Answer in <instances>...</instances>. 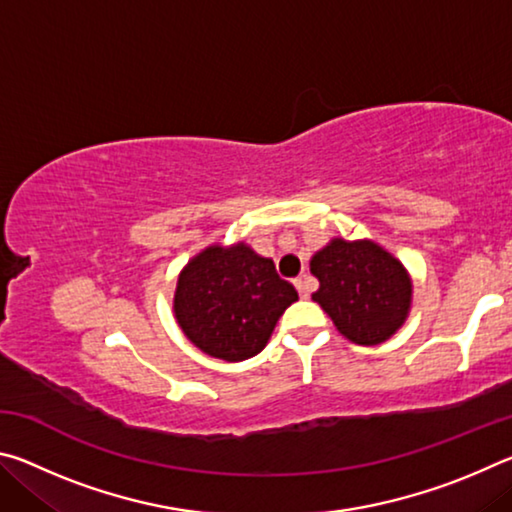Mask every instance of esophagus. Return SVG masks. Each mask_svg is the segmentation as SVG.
Segmentation results:
<instances>
[{"label": "esophagus", "mask_w": 512, "mask_h": 512, "mask_svg": "<svg viewBox=\"0 0 512 512\" xmlns=\"http://www.w3.org/2000/svg\"><path fill=\"white\" fill-rule=\"evenodd\" d=\"M296 289L300 293V298H309L311 296V280L307 275H300L296 280Z\"/></svg>", "instance_id": "obj_1"}]
</instances>
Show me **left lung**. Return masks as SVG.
Returning a JSON list of instances; mask_svg holds the SVG:
<instances>
[{"instance_id": "obj_1", "label": "left lung", "mask_w": 512, "mask_h": 512, "mask_svg": "<svg viewBox=\"0 0 512 512\" xmlns=\"http://www.w3.org/2000/svg\"><path fill=\"white\" fill-rule=\"evenodd\" d=\"M309 268L320 282L311 298L352 343H384L409 316L411 277L375 241L336 237L311 257Z\"/></svg>"}]
</instances>
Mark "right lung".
<instances>
[{"label": "right lung", "instance_id": "1", "mask_svg": "<svg viewBox=\"0 0 512 512\" xmlns=\"http://www.w3.org/2000/svg\"><path fill=\"white\" fill-rule=\"evenodd\" d=\"M298 300L273 259L246 244L207 246L178 275L173 314L198 350L244 361L266 348L275 323Z\"/></svg>", "mask_w": 512, "mask_h": 512}]
</instances>
